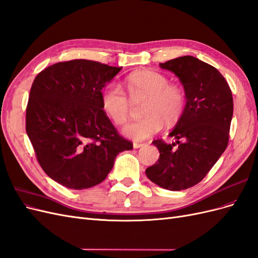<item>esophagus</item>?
Masks as SVG:
<instances>
[{
  "mask_svg": "<svg viewBox=\"0 0 258 258\" xmlns=\"http://www.w3.org/2000/svg\"><path fill=\"white\" fill-rule=\"evenodd\" d=\"M146 144H139V143H134L133 144V148L134 149H138V148H141V147H145Z\"/></svg>",
  "mask_w": 258,
  "mask_h": 258,
  "instance_id": "esophagus-1",
  "label": "esophagus"
}]
</instances>
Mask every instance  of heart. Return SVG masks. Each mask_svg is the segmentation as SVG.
Masks as SVG:
<instances>
[{
  "mask_svg": "<svg viewBox=\"0 0 258 258\" xmlns=\"http://www.w3.org/2000/svg\"><path fill=\"white\" fill-rule=\"evenodd\" d=\"M125 85L132 98H148L143 112L145 118L128 123L122 130L128 138L137 141L150 138L164 127L165 122L174 124L184 112V91L170 85L169 79L159 72L137 71L126 78ZM101 103L103 110L115 124L122 125L127 121L131 101L119 86H106L101 93Z\"/></svg>",
  "mask_w": 258,
  "mask_h": 258,
  "instance_id": "1",
  "label": "heart"
}]
</instances>
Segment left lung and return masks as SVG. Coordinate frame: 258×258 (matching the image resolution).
I'll return each instance as SVG.
<instances>
[{
	"instance_id": "8db88e82",
	"label": "left lung",
	"mask_w": 258,
	"mask_h": 258,
	"mask_svg": "<svg viewBox=\"0 0 258 258\" xmlns=\"http://www.w3.org/2000/svg\"><path fill=\"white\" fill-rule=\"evenodd\" d=\"M160 68L179 78L186 104L168 135L176 143L153 141L160 159L146 169V174L165 189L181 190L201 182L225 151L234 102L221 73L197 57L179 56L160 63Z\"/></svg>"
}]
</instances>
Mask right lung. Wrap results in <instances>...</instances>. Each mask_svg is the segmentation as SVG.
Segmentation results:
<instances>
[{
	"mask_svg": "<svg viewBox=\"0 0 258 258\" xmlns=\"http://www.w3.org/2000/svg\"><path fill=\"white\" fill-rule=\"evenodd\" d=\"M122 68L59 62L33 81L26 130L41 168L57 183L85 189L103 182L117 155L132 150L103 110L101 93Z\"/></svg>",
	"mask_w": 258,
	"mask_h": 258,
	"instance_id": "1",
	"label": "right lung"
}]
</instances>
